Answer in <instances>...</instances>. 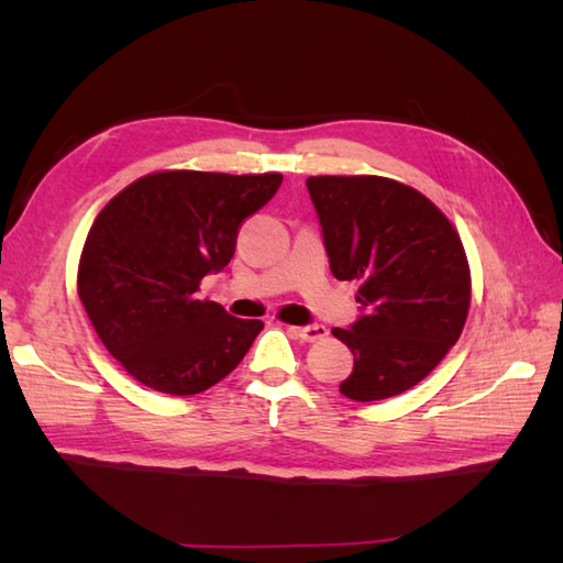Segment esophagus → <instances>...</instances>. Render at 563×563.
<instances>
[{"instance_id":"esophagus-1","label":"esophagus","mask_w":563,"mask_h":563,"mask_svg":"<svg viewBox=\"0 0 563 563\" xmlns=\"http://www.w3.org/2000/svg\"><path fill=\"white\" fill-rule=\"evenodd\" d=\"M290 331L295 333L297 339L300 341H307V343H312V341H321V339H327L329 336V329L324 327V324H309V327H290Z\"/></svg>"}]
</instances>
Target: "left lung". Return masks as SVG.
Returning a JSON list of instances; mask_svg holds the SVG:
<instances>
[{"label":"left lung","instance_id":"1","mask_svg":"<svg viewBox=\"0 0 563 563\" xmlns=\"http://www.w3.org/2000/svg\"><path fill=\"white\" fill-rule=\"evenodd\" d=\"M331 273L355 280L363 314L331 333L353 353L341 394L379 401L411 389L457 343L472 275L452 222L385 176H309Z\"/></svg>","mask_w":563,"mask_h":563}]
</instances>
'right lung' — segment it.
<instances>
[{
    "label": "right lung",
    "instance_id": "1",
    "mask_svg": "<svg viewBox=\"0 0 563 563\" xmlns=\"http://www.w3.org/2000/svg\"><path fill=\"white\" fill-rule=\"evenodd\" d=\"M280 174L157 172L106 202L81 249L77 292L91 327L142 385L188 397L242 363L263 321L198 300L234 256L239 227L280 188Z\"/></svg>",
    "mask_w": 563,
    "mask_h": 563
}]
</instances>
